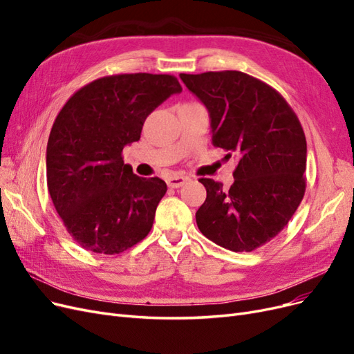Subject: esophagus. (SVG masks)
<instances>
[{
	"label": "esophagus",
	"instance_id": "esophagus-1",
	"mask_svg": "<svg viewBox=\"0 0 354 354\" xmlns=\"http://www.w3.org/2000/svg\"><path fill=\"white\" fill-rule=\"evenodd\" d=\"M186 181H187V177H183V176H171V177L167 178V185H168L169 187L177 189V187H180V186H183V185L186 183Z\"/></svg>",
	"mask_w": 354,
	"mask_h": 354
}]
</instances>
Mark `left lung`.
Returning a JSON list of instances; mask_svg holds the SVG:
<instances>
[{
    "label": "left lung",
    "mask_w": 354,
    "mask_h": 354,
    "mask_svg": "<svg viewBox=\"0 0 354 354\" xmlns=\"http://www.w3.org/2000/svg\"><path fill=\"white\" fill-rule=\"evenodd\" d=\"M207 106L212 145L236 156L229 190L199 178L207 199L196 211L203 236L223 248L254 251L291 220L306 192L303 127L281 93L239 71L180 73Z\"/></svg>",
    "instance_id": "obj_1"
}]
</instances>
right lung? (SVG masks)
<instances>
[{
  "mask_svg": "<svg viewBox=\"0 0 354 354\" xmlns=\"http://www.w3.org/2000/svg\"><path fill=\"white\" fill-rule=\"evenodd\" d=\"M181 91L173 75L120 73L71 95L50 131L47 187L68 233L84 250L120 254L151 232L167 185L124 164L146 118Z\"/></svg>",
  "mask_w": 354,
  "mask_h": 354,
  "instance_id": "add662e5",
  "label": "right lung"
}]
</instances>
